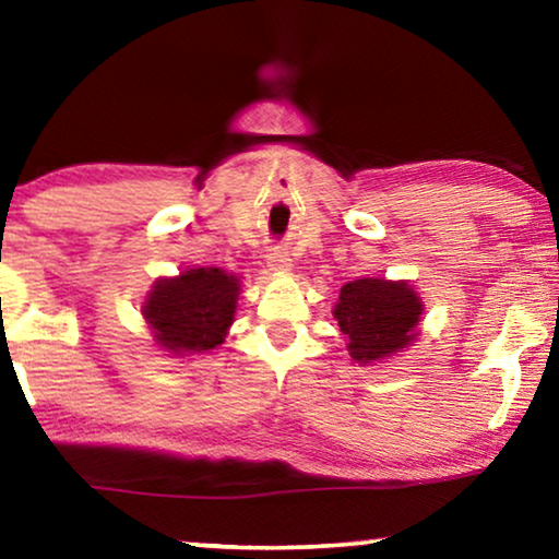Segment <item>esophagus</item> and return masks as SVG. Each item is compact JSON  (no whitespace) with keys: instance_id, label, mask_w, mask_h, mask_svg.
Here are the masks:
<instances>
[{"instance_id":"esophagus-1","label":"esophagus","mask_w":559,"mask_h":559,"mask_svg":"<svg viewBox=\"0 0 559 559\" xmlns=\"http://www.w3.org/2000/svg\"><path fill=\"white\" fill-rule=\"evenodd\" d=\"M269 269H271V271H276V273L290 271V269H293V261L288 259V253H283V251H271V253H269Z\"/></svg>"}]
</instances>
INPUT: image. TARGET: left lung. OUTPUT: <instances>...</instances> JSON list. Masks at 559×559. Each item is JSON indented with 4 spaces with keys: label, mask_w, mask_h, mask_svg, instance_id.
I'll list each match as a JSON object with an SVG mask.
<instances>
[{
    "label": "left lung",
    "mask_w": 559,
    "mask_h": 559,
    "mask_svg": "<svg viewBox=\"0 0 559 559\" xmlns=\"http://www.w3.org/2000/svg\"><path fill=\"white\" fill-rule=\"evenodd\" d=\"M424 300L406 281L357 278L340 288L333 308L347 353L359 367L384 362L419 337Z\"/></svg>",
    "instance_id": "8db88e82"
}]
</instances>
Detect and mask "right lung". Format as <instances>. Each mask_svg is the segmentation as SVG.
<instances>
[{"label": "right lung", "instance_id": "1", "mask_svg": "<svg viewBox=\"0 0 559 559\" xmlns=\"http://www.w3.org/2000/svg\"><path fill=\"white\" fill-rule=\"evenodd\" d=\"M239 296L241 278L236 273L197 266L173 278H157L140 313L159 349L169 357H192L224 343Z\"/></svg>", "mask_w": 559, "mask_h": 559}]
</instances>
